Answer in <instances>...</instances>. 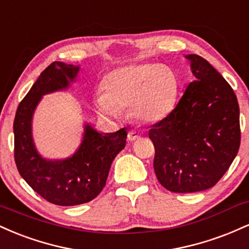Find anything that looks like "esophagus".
<instances>
[{"label": "esophagus", "instance_id": "1", "mask_svg": "<svg viewBox=\"0 0 249 249\" xmlns=\"http://www.w3.org/2000/svg\"><path fill=\"white\" fill-rule=\"evenodd\" d=\"M141 138V134L139 132H136V131H130L127 134V141L128 142H134V141H138Z\"/></svg>", "mask_w": 249, "mask_h": 249}]
</instances>
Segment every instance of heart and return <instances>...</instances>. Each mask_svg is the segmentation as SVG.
<instances>
[{"label":"heart","instance_id":"heart-1","mask_svg":"<svg viewBox=\"0 0 249 249\" xmlns=\"http://www.w3.org/2000/svg\"><path fill=\"white\" fill-rule=\"evenodd\" d=\"M181 81L172 67L141 63L117 68L104 78V91L95 96V108L102 117L119 119L123 108L142 124L168 117L177 107Z\"/></svg>","mask_w":249,"mask_h":249}]
</instances>
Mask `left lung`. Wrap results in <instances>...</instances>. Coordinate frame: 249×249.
<instances>
[{
	"instance_id": "8db88e82",
	"label": "left lung",
	"mask_w": 249,
	"mask_h": 249,
	"mask_svg": "<svg viewBox=\"0 0 249 249\" xmlns=\"http://www.w3.org/2000/svg\"><path fill=\"white\" fill-rule=\"evenodd\" d=\"M196 77L170 116L152 125L157 179L176 193L213 187L240 147V110L231 85L206 59L185 56Z\"/></svg>"
}]
</instances>
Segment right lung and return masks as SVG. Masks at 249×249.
<instances>
[{
    "label": "right lung",
    "instance_id": "1",
    "mask_svg": "<svg viewBox=\"0 0 249 249\" xmlns=\"http://www.w3.org/2000/svg\"><path fill=\"white\" fill-rule=\"evenodd\" d=\"M79 65L53 62L39 75L19 103L14 121L15 162L27 184L58 206H75L95 199L107 182L113 159L126 144V127L102 133L85 123L79 147L65 159L44 158L33 138V117L44 95L67 90L76 82Z\"/></svg>",
    "mask_w": 249,
    "mask_h": 249
}]
</instances>
